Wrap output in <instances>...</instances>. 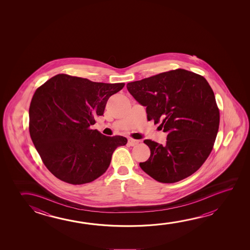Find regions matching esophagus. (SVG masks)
Wrapping results in <instances>:
<instances>
[{
    "mask_svg": "<svg viewBox=\"0 0 250 250\" xmlns=\"http://www.w3.org/2000/svg\"><path fill=\"white\" fill-rule=\"evenodd\" d=\"M139 143V140H136V139H128V144H129V146H134L138 145Z\"/></svg>",
    "mask_w": 250,
    "mask_h": 250,
    "instance_id": "34e87169",
    "label": "esophagus"
}]
</instances>
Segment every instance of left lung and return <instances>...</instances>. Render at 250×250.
I'll list each match as a JSON object with an SVG mask.
<instances>
[{
  "instance_id": "8db88e82",
  "label": "left lung",
  "mask_w": 250,
  "mask_h": 250,
  "mask_svg": "<svg viewBox=\"0 0 250 250\" xmlns=\"http://www.w3.org/2000/svg\"><path fill=\"white\" fill-rule=\"evenodd\" d=\"M127 90L146 107L147 119L167 132L166 146L144 140L151 155L139 167L154 180L174 183L196 172L213 149L220 112L202 76L178 69L128 83Z\"/></svg>"
}]
</instances>
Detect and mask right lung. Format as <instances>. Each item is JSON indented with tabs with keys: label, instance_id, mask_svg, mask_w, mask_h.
<instances>
[{
	"label": "right lung",
	"instance_id": "right-lung-1",
	"mask_svg": "<svg viewBox=\"0 0 250 250\" xmlns=\"http://www.w3.org/2000/svg\"><path fill=\"white\" fill-rule=\"evenodd\" d=\"M124 86L58 74L36 90L29 106V133L54 176L81 185L106 172L113 151L126 145L127 139L103 135L90 126Z\"/></svg>",
	"mask_w": 250,
	"mask_h": 250
}]
</instances>
